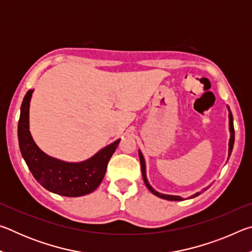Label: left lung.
<instances>
[{
	"instance_id": "obj_1",
	"label": "left lung",
	"mask_w": 252,
	"mask_h": 252,
	"mask_svg": "<svg viewBox=\"0 0 252 252\" xmlns=\"http://www.w3.org/2000/svg\"><path fill=\"white\" fill-rule=\"evenodd\" d=\"M228 111H229V131H230V139H229V150H228V157L231 156V152H232V149H233V143H234V129H233V117H232V113L231 111H230V108L227 105ZM139 157H140V163H141V171H142V177H143V181L146 183V186L149 190L151 191V192L157 195V197H159L161 199H165V200H170V201H181L182 198L179 197V195H172V194H164V193H160L156 191L153 188L150 186V183H149L148 179H147V167H146V160H144V157L142 155V152L139 150ZM229 159V158H228ZM208 189V188H204L203 191ZM201 192H197L194 193L193 195H191L189 197V199L191 198H194L199 195Z\"/></svg>"
}]
</instances>
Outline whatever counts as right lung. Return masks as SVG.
I'll return each mask as SVG.
<instances>
[{
    "label": "right lung",
    "instance_id": "1",
    "mask_svg": "<svg viewBox=\"0 0 252 252\" xmlns=\"http://www.w3.org/2000/svg\"><path fill=\"white\" fill-rule=\"evenodd\" d=\"M34 90H29L21 105L18 136L20 151L30 171L40 185L64 197H81L94 191L103 180L106 165L120 139L81 162H66L50 157L37 147L30 132V102Z\"/></svg>",
    "mask_w": 252,
    "mask_h": 252
}]
</instances>
